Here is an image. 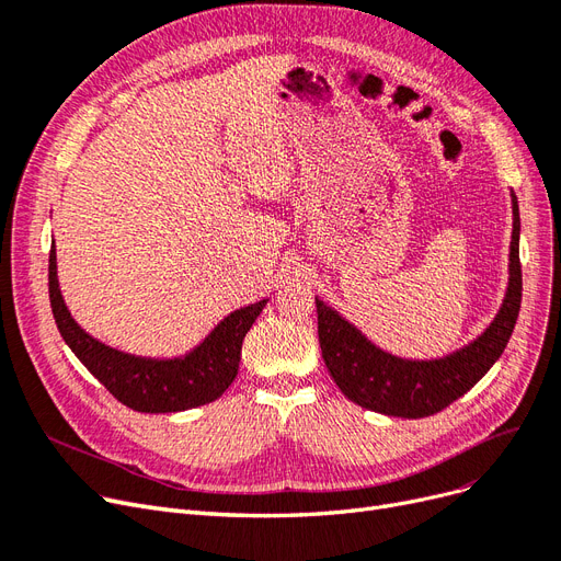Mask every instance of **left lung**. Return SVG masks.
Listing matches in <instances>:
<instances>
[{
  "label": "left lung",
  "instance_id": "1",
  "mask_svg": "<svg viewBox=\"0 0 561 561\" xmlns=\"http://www.w3.org/2000/svg\"><path fill=\"white\" fill-rule=\"evenodd\" d=\"M513 203V236L508 254V288L502 309L485 333L450 356L409 360L371 344L333 307L317 298L319 344L330 377L344 396L363 409L398 419H425L446 409L479 383L500 360L511 340L523 300L520 210Z\"/></svg>",
  "mask_w": 561,
  "mask_h": 561
}]
</instances>
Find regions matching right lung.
I'll list each match as a JSON object with an SVG mask.
<instances>
[{
	"instance_id": "obj_1",
	"label": "right lung",
	"mask_w": 561,
	"mask_h": 561,
	"mask_svg": "<svg viewBox=\"0 0 561 561\" xmlns=\"http://www.w3.org/2000/svg\"><path fill=\"white\" fill-rule=\"evenodd\" d=\"M48 291L59 335L76 358L122 404L142 413H173L221 398L238 377L242 340L267 302L259 300L236 309L190 354L178 358H145L94 340L76 323L59 291L55 240L48 261Z\"/></svg>"
}]
</instances>
